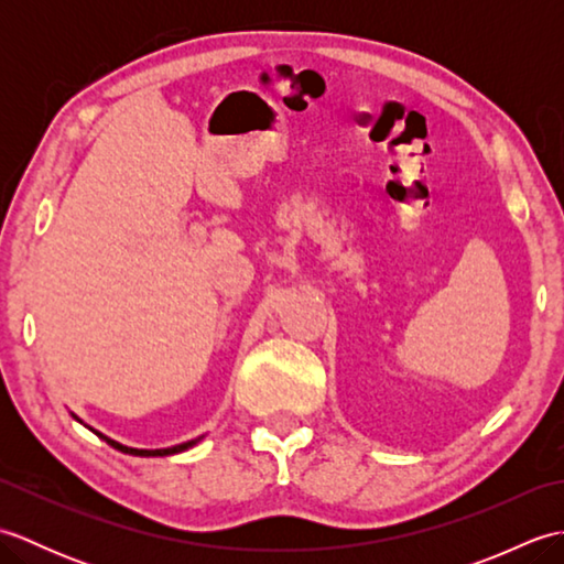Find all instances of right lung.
<instances>
[{"mask_svg": "<svg viewBox=\"0 0 564 564\" xmlns=\"http://www.w3.org/2000/svg\"><path fill=\"white\" fill-rule=\"evenodd\" d=\"M89 429H91V426H89ZM91 431H94V429H91ZM94 434H97L99 438H104V441L109 443V446H113L116 451L130 453V455H145V458H150V455H174V453H182V451H186V448H191V446H196V443L200 441V436H198V438H194V441L178 443V446H172V448H154V451H145V448H128V446H123V443H118V441H113V438H109V436L99 434V431H94Z\"/></svg>", "mask_w": 564, "mask_h": 564, "instance_id": "add662e5", "label": "right lung"}]
</instances>
